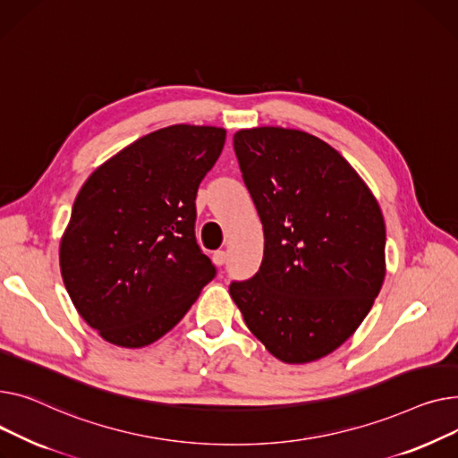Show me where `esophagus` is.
<instances>
[{
    "label": "esophagus",
    "mask_w": 458,
    "mask_h": 458,
    "mask_svg": "<svg viewBox=\"0 0 458 458\" xmlns=\"http://www.w3.org/2000/svg\"><path fill=\"white\" fill-rule=\"evenodd\" d=\"M212 262L216 266H224L227 262V253L225 251H214L212 253Z\"/></svg>",
    "instance_id": "esophagus-1"
}]
</instances>
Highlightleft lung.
<instances>
[{"instance_id":"8db88e82","label":"left lung","mask_w":458,"mask_h":458,"mask_svg":"<svg viewBox=\"0 0 458 458\" xmlns=\"http://www.w3.org/2000/svg\"><path fill=\"white\" fill-rule=\"evenodd\" d=\"M264 231L255 277L229 293L276 359L307 364L352 336L377 298L386 229L355 168L300 129L253 127L233 137Z\"/></svg>"}]
</instances>
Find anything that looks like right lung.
<instances>
[{
    "mask_svg": "<svg viewBox=\"0 0 458 458\" xmlns=\"http://www.w3.org/2000/svg\"><path fill=\"white\" fill-rule=\"evenodd\" d=\"M225 134L188 123L153 131L81 186L61 238V274L79 316L105 342L153 344L216 274L196 242V194Z\"/></svg>",
    "mask_w": 458,
    "mask_h": 458,
    "instance_id": "obj_1",
    "label": "right lung"
}]
</instances>
